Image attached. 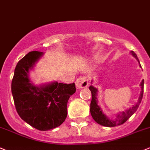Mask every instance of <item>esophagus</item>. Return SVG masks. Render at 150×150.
Instances as JSON below:
<instances>
[{"label":"esophagus","mask_w":150,"mask_h":150,"mask_svg":"<svg viewBox=\"0 0 150 150\" xmlns=\"http://www.w3.org/2000/svg\"><path fill=\"white\" fill-rule=\"evenodd\" d=\"M76 87L78 89H82V88L86 87L89 85V81L86 76H81L76 80L75 81Z\"/></svg>","instance_id":"esophagus-1"}]
</instances>
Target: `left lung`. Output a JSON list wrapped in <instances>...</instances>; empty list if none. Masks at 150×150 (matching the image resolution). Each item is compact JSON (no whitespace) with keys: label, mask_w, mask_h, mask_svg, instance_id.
<instances>
[{"label":"left lung","mask_w":150,"mask_h":150,"mask_svg":"<svg viewBox=\"0 0 150 150\" xmlns=\"http://www.w3.org/2000/svg\"><path fill=\"white\" fill-rule=\"evenodd\" d=\"M132 55L135 57L136 59H138L137 54L134 52L133 51L131 52ZM144 81L143 80L141 81V92L140 97L138 98V102L135 103L132 108H130L129 110H126L125 112H123L121 113H118L116 116L115 119V120H110L107 117L105 116V115L103 114L101 110L100 107L98 106L97 104V98H96V96H97V89L93 87L92 86H89V89L92 93V100H91L90 103V112L92 115V117H93V119L98 123V124H100L104 127H116V126L121 125L124 123H125L127 120L134 113L136 112L138 110V107H139L140 103H141V100L143 98V94H144Z\"/></svg>","instance_id":"obj_1"}]
</instances>
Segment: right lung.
Returning a JSON list of instances; mask_svg holds the SVG:
<instances>
[{"mask_svg": "<svg viewBox=\"0 0 150 150\" xmlns=\"http://www.w3.org/2000/svg\"><path fill=\"white\" fill-rule=\"evenodd\" d=\"M43 52L33 51L18 61L12 81V93L17 112L27 124L40 131L59 127L67 116V102L76 91L75 83L54 82L46 86H34L29 69Z\"/></svg>", "mask_w": 150, "mask_h": 150, "instance_id": "right-lung-1", "label": "right lung"}]
</instances>
